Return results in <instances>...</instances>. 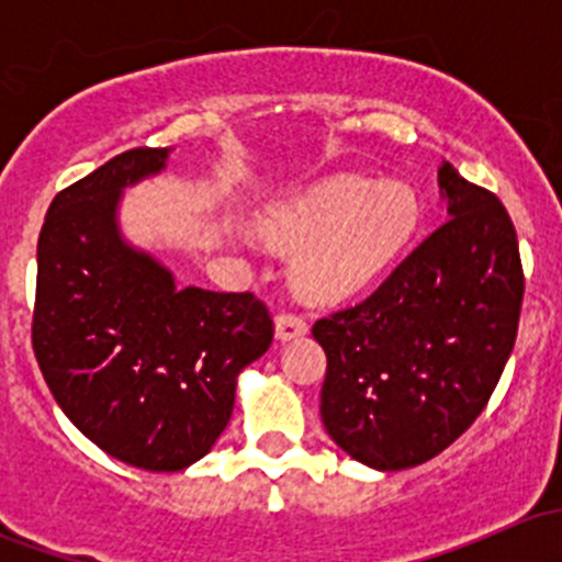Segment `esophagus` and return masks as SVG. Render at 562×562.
<instances>
[{"mask_svg": "<svg viewBox=\"0 0 562 562\" xmlns=\"http://www.w3.org/2000/svg\"><path fill=\"white\" fill-rule=\"evenodd\" d=\"M274 331L280 342H288V339H296L302 334H307V321L296 313H280L274 317Z\"/></svg>", "mask_w": 562, "mask_h": 562, "instance_id": "34e87169", "label": "esophagus"}]
</instances>
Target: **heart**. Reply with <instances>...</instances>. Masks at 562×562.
I'll return each instance as SVG.
<instances>
[{
  "label": "heart",
  "instance_id": "1",
  "mask_svg": "<svg viewBox=\"0 0 562 562\" xmlns=\"http://www.w3.org/2000/svg\"><path fill=\"white\" fill-rule=\"evenodd\" d=\"M422 225V201L407 184L339 173L266 209L260 231L302 245L293 282L307 299H337L394 263Z\"/></svg>",
  "mask_w": 562,
  "mask_h": 562
}]
</instances>
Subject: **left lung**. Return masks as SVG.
Masks as SVG:
<instances>
[{"label": "left lung", "instance_id": "left-lung-1", "mask_svg": "<svg viewBox=\"0 0 562 562\" xmlns=\"http://www.w3.org/2000/svg\"><path fill=\"white\" fill-rule=\"evenodd\" d=\"M449 220L364 302L313 326L326 350L321 418L361 464L405 470L479 418L514 350L525 274L506 206L438 171Z\"/></svg>", "mask_w": 562, "mask_h": 562}]
</instances>
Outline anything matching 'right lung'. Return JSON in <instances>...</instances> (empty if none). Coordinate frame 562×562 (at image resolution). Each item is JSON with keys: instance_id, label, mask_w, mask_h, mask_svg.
Returning <instances> with one entry per match:
<instances>
[{"instance_id": "right-lung-1", "label": "right lung", "mask_w": 562, "mask_h": 562, "mask_svg": "<svg viewBox=\"0 0 562 562\" xmlns=\"http://www.w3.org/2000/svg\"><path fill=\"white\" fill-rule=\"evenodd\" d=\"M171 149H130L50 201L37 241L32 348L65 416L113 459L151 473L190 468L234 413L236 381L274 323L252 293L176 288L119 231L124 187Z\"/></svg>"}]
</instances>
